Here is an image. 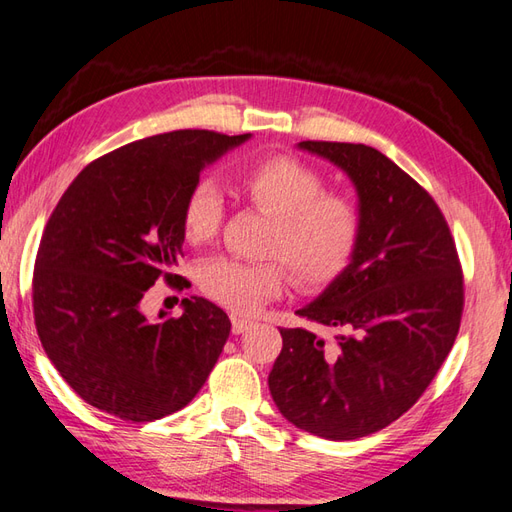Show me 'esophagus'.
Returning a JSON list of instances; mask_svg holds the SVG:
<instances>
[{"label": "esophagus", "instance_id": "34e87169", "mask_svg": "<svg viewBox=\"0 0 512 512\" xmlns=\"http://www.w3.org/2000/svg\"><path fill=\"white\" fill-rule=\"evenodd\" d=\"M254 323L249 321V319H241V317H232V332L234 334H243L245 330H249L252 328Z\"/></svg>", "mask_w": 512, "mask_h": 512}]
</instances>
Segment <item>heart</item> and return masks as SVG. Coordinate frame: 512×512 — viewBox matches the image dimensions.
<instances>
[{
    "instance_id": "heart-1",
    "label": "heart",
    "mask_w": 512,
    "mask_h": 512,
    "mask_svg": "<svg viewBox=\"0 0 512 512\" xmlns=\"http://www.w3.org/2000/svg\"><path fill=\"white\" fill-rule=\"evenodd\" d=\"M239 191L260 213L271 217L265 254L289 263L302 284L328 282L350 263L363 228V213L354 197L326 191V178L319 169L293 156H263L241 169ZM221 219L223 199L217 186L208 180L193 184L180 213L184 241L210 243ZM284 263L213 258L199 271V286L234 313H252L284 291L289 282Z\"/></svg>"
}]
</instances>
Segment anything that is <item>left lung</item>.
I'll return each instance as SVG.
<instances>
[{
	"label": "left lung",
	"mask_w": 512,
	"mask_h": 512,
	"mask_svg": "<svg viewBox=\"0 0 512 512\" xmlns=\"http://www.w3.org/2000/svg\"><path fill=\"white\" fill-rule=\"evenodd\" d=\"M297 147L347 173L363 228L350 265L297 310L334 339L282 328L269 391L299 430L352 441L400 419L428 389L460 328L463 271L439 206L393 160L363 143Z\"/></svg>",
	"instance_id": "obj_1"
}]
</instances>
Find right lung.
Returning a JSON list of instances; mask_svg holds the SVG:
<instances>
[{
	"label": "right lung",
	"mask_w": 512,
	"mask_h": 512,
	"mask_svg": "<svg viewBox=\"0 0 512 512\" xmlns=\"http://www.w3.org/2000/svg\"><path fill=\"white\" fill-rule=\"evenodd\" d=\"M252 134L176 130L93 160L49 217L34 265V323L47 358L86 404L154 421L189 404L232 323L204 297L149 321L143 295L182 256L180 213L199 173Z\"/></svg>",
	"instance_id": "1"
}]
</instances>
